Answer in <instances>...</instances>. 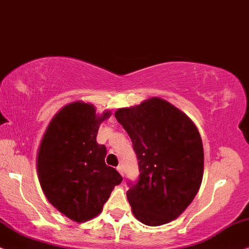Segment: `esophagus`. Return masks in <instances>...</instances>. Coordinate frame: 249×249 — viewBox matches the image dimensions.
I'll use <instances>...</instances> for the list:
<instances>
[{
  "instance_id": "obj_1",
  "label": "esophagus",
  "mask_w": 249,
  "mask_h": 249,
  "mask_svg": "<svg viewBox=\"0 0 249 249\" xmlns=\"http://www.w3.org/2000/svg\"><path fill=\"white\" fill-rule=\"evenodd\" d=\"M117 171H118L119 173H121L122 175H124V174H123V166H122V165H119V166H117Z\"/></svg>"
}]
</instances>
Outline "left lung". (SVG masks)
<instances>
[{
	"instance_id": "1",
	"label": "left lung",
	"mask_w": 249,
	"mask_h": 249,
	"mask_svg": "<svg viewBox=\"0 0 249 249\" xmlns=\"http://www.w3.org/2000/svg\"><path fill=\"white\" fill-rule=\"evenodd\" d=\"M115 117L130 135L140 175L128 181L134 216L157 227L177 218L203 180L204 149L196 125L170 102L151 98L118 109Z\"/></svg>"
}]
</instances>
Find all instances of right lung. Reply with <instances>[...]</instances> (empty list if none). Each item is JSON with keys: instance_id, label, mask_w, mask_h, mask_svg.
Wrapping results in <instances>:
<instances>
[{"instance_id": "add662e5", "label": "right lung", "mask_w": 249, "mask_h": 249, "mask_svg": "<svg viewBox=\"0 0 249 249\" xmlns=\"http://www.w3.org/2000/svg\"><path fill=\"white\" fill-rule=\"evenodd\" d=\"M93 105L72 102L53 117L39 145L37 172L48 200L75 222L100 213L115 185L123 181L105 163L106 145L97 142L101 122Z\"/></svg>"}]
</instances>
